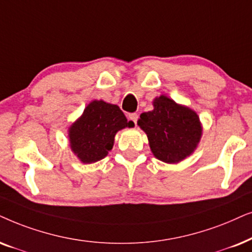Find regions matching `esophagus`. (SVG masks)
Returning a JSON list of instances; mask_svg holds the SVG:
<instances>
[{"label":"esophagus","instance_id":"esophagus-1","mask_svg":"<svg viewBox=\"0 0 252 252\" xmlns=\"http://www.w3.org/2000/svg\"><path fill=\"white\" fill-rule=\"evenodd\" d=\"M128 119H129L130 121H132V122L136 124V123H137V121H138V114H137V113H132V114H130Z\"/></svg>","mask_w":252,"mask_h":252}]
</instances>
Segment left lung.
<instances>
[{
	"instance_id": "obj_1",
	"label": "left lung",
	"mask_w": 252,
	"mask_h": 252,
	"mask_svg": "<svg viewBox=\"0 0 252 252\" xmlns=\"http://www.w3.org/2000/svg\"><path fill=\"white\" fill-rule=\"evenodd\" d=\"M153 110L143 113L138 126L147 135L153 156L163 162L177 163L196 150L202 124L196 112L177 105L166 95L154 99Z\"/></svg>"
}]
</instances>
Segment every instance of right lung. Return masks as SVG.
<instances>
[{"instance_id":"obj_1","label":"right lung","mask_w":252,"mask_h":252,"mask_svg":"<svg viewBox=\"0 0 252 252\" xmlns=\"http://www.w3.org/2000/svg\"><path fill=\"white\" fill-rule=\"evenodd\" d=\"M126 126L133 122H128L119 106L93 100L69 128L70 147L82 162H96L113 149L116 132Z\"/></svg>"}]
</instances>
